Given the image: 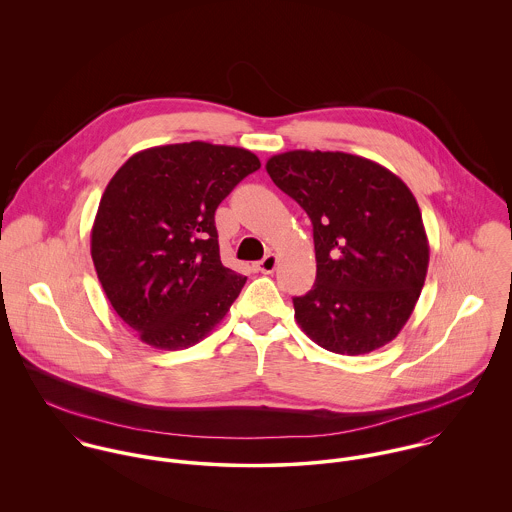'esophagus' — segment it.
<instances>
[{"instance_id":"obj_1","label":"esophagus","mask_w":512,"mask_h":512,"mask_svg":"<svg viewBox=\"0 0 512 512\" xmlns=\"http://www.w3.org/2000/svg\"><path fill=\"white\" fill-rule=\"evenodd\" d=\"M276 266H278V256L276 254H268L262 262H258V270L262 272V274H272L274 270H276Z\"/></svg>"}]
</instances>
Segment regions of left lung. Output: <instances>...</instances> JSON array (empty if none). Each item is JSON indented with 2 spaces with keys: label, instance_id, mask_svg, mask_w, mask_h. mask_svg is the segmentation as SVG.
Here are the masks:
<instances>
[{
  "label": "left lung",
  "instance_id": "left-lung-1",
  "mask_svg": "<svg viewBox=\"0 0 512 512\" xmlns=\"http://www.w3.org/2000/svg\"><path fill=\"white\" fill-rule=\"evenodd\" d=\"M266 171L313 224L317 278L293 297L303 333L349 357L390 343L416 307L430 262L412 191L386 167L343 151L293 149L272 155Z\"/></svg>",
  "mask_w": 512,
  "mask_h": 512
}]
</instances>
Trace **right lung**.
<instances>
[{
    "label": "right lung",
    "instance_id": "right-lung-1",
    "mask_svg": "<svg viewBox=\"0 0 512 512\" xmlns=\"http://www.w3.org/2000/svg\"><path fill=\"white\" fill-rule=\"evenodd\" d=\"M260 159L207 142L149 147L110 179L90 254L122 321L163 351L203 341L246 278L222 266L215 211Z\"/></svg>",
    "mask_w": 512,
    "mask_h": 512
}]
</instances>
